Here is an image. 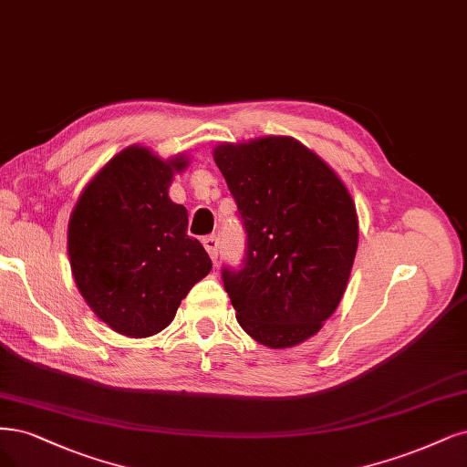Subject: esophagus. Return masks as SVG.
<instances>
[{
    "label": "esophagus",
    "mask_w": 467,
    "mask_h": 467,
    "mask_svg": "<svg viewBox=\"0 0 467 467\" xmlns=\"http://www.w3.org/2000/svg\"><path fill=\"white\" fill-rule=\"evenodd\" d=\"M202 245H204V249H206V253L211 254V259L216 263V259H218V237L216 235H206L204 239H202Z\"/></svg>",
    "instance_id": "esophagus-1"
}]
</instances>
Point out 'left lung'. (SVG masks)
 <instances>
[{"instance_id": "1", "label": "left lung", "mask_w": 467, "mask_h": 467, "mask_svg": "<svg viewBox=\"0 0 467 467\" xmlns=\"http://www.w3.org/2000/svg\"><path fill=\"white\" fill-rule=\"evenodd\" d=\"M214 162L247 234L244 265L222 268L237 323L282 349L336 311L358 251L356 204L315 152L292 137L223 142Z\"/></svg>"}]
</instances>
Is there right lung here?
<instances>
[{
  "mask_svg": "<svg viewBox=\"0 0 467 467\" xmlns=\"http://www.w3.org/2000/svg\"><path fill=\"white\" fill-rule=\"evenodd\" d=\"M185 156L162 160L144 147L116 154L80 192L67 251L80 296L123 336L164 330L189 289L213 268L187 235V211L168 197Z\"/></svg>",
  "mask_w": 467,
  "mask_h": 467,
  "instance_id": "1",
  "label": "right lung"
}]
</instances>
